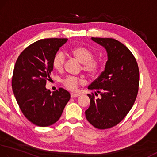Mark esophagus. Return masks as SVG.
Masks as SVG:
<instances>
[{"mask_svg":"<svg viewBox=\"0 0 157 157\" xmlns=\"http://www.w3.org/2000/svg\"><path fill=\"white\" fill-rule=\"evenodd\" d=\"M79 95L78 94H76V93H71V98H76V97H78Z\"/></svg>","mask_w":157,"mask_h":157,"instance_id":"esophagus-1","label":"esophagus"}]
</instances>
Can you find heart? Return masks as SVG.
I'll list each match as a JSON object with an SVG mask.
<instances>
[{
    "label": "heart",
    "instance_id": "obj_1",
    "mask_svg": "<svg viewBox=\"0 0 157 157\" xmlns=\"http://www.w3.org/2000/svg\"><path fill=\"white\" fill-rule=\"evenodd\" d=\"M71 54L83 64L82 69L90 76L97 74L102 68V62L94 58V54L90 50L83 47H76L71 50ZM66 62V56L63 52L59 51L55 53L52 59V67L57 71H62ZM84 83L83 78L79 77L68 76L63 80L64 86L70 90H75L78 86Z\"/></svg>",
    "mask_w": 157,
    "mask_h": 157
}]
</instances>
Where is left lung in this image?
I'll return each mask as SVG.
<instances>
[{
    "instance_id": "obj_1",
    "label": "left lung",
    "mask_w": 157,
    "mask_h": 157,
    "mask_svg": "<svg viewBox=\"0 0 157 157\" xmlns=\"http://www.w3.org/2000/svg\"><path fill=\"white\" fill-rule=\"evenodd\" d=\"M105 48L108 60L105 69L88 89L100 93V99L88 94L90 107L86 117L96 128L104 130L117 125L134 105L138 92L139 69L128 48L114 38H91Z\"/></svg>"
}]
</instances>
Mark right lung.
<instances>
[{
	"label": "right lung",
	"instance_id": "right-lung-1",
	"mask_svg": "<svg viewBox=\"0 0 157 157\" xmlns=\"http://www.w3.org/2000/svg\"><path fill=\"white\" fill-rule=\"evenodd\" d=\"M67 38H45L26 48L17 59L12 88L21 112L32 124L51 126L61 117L70 94L60 88L51 93L45 88L53 67L52 59Z\"/></svg>",
	"mask_w": 157,
	"mask_h": 157
}]
</instances>
